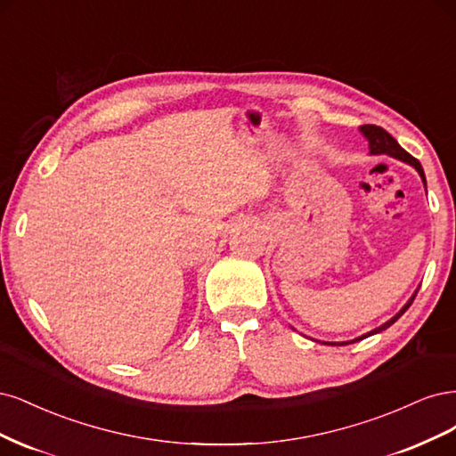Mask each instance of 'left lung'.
Segmentation results:
<instances>
[{"label":"left lung","instance_id":"8db88e82","mask_svg":"<svg viewBox=\"0 0 456 456\" xmlns=\"http://www.w3.org/2000/svg\"><path fill=\"white\" fill-rule=\"evenodd\" d=\"M360 132L363 134V138L367 140V143H370V155H388V157H394V159L402 160V163H407L409 167H413V168L419 172L422 183L426 185L424 170H422V167H420L419 160H417L415 157H411V155L402 148V145L388 134V132H387L385 128L375 126V125H363V126H360ZM417 291H419V289H415V293H413V296L409 297V301H407V303L400 308V311L395 313L390 320H387L383 326H379V328H375V330H371V331H367V333H363L362 337H356V339H352V341H343V343H324V345H350V343L362 341V339H365V337L375 335V333H380L383 330L390 328V326L394 324V322L398 320V318L407 311V308L411 306V303H413V299H415V296H417Z\"/></svg>","mask_w":456,"mask_h":456}]
</instances>
